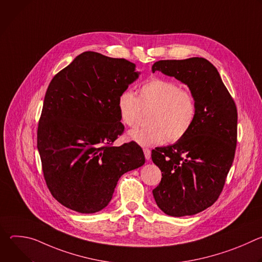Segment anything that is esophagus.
Returning a JSON list of instances; mask_svg holds the SVG:
<instances>
[{
	"label": "esophagus",
	"mask_w": 262,
	"mask_h": 262,
	"mask_svg": "<svg viewBox=\"0 0 262 262\" xmlns=\"http://www.w3.org/2000/svg\"><path fill=\"white\" fill-rule=\"evenodd\" d=\"M143 151H144V155H145V159H146L147 161L150 160V158H151V151H150V149H149V148H144Z\"/></svg>",
	"instance_id": "1"
}]
</instances>
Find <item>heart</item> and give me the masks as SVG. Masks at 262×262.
<instances>
[{"instance_id": "heart-1", "label": "heart", "mask_w": 262, "mask_h": 262, "mask_svg": "<svg viewBox=\"0 0 262 262\" xmlns=\"http://www.w3.org/2000/svg\"><path fill=\"white\" fill-rule=\"evenodd\" d=\"M117 106L122 122L128 127L139 126L142 111L151 110L148 116L150 124L129 133V137L141 145L179 141L191 130L197 116L193 92L161 78H151L142 84L138 97L129 90L123 91Z\"/></svg>"}]
</instances>
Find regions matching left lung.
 <instances>
[{"instance_id":"left-lung-1","label":"left lung","mask_w":262,"mask_h":262,"mask_svg":"<svg viewBox=\"0 0 262 262\" xmlns=\"http://www.w3.org/2000/svg\"><path fill=\"white\" fill-rule=\"evenodd\" d=\"M157 70L189 86L197 116L185 137L151 151L162 171L152 194L166 214L193 215L211 206L225 185L236 149L237 108L219 71L204 58L160 60L152 65Z\"/></svg>"}]
</instances>
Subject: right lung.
I'll use <instances>...</instances> for the list:
<instances>
[{"instance_id":"add662e5","label":"right lung","mask_w":262,"mask_h":262,"mask_svg":"<svg viewBox=\"0 0 262 262\" xmlns=\"http://www.w3.org/2000/svg\"><path fill=\"white\" fill-rule=\"evenodd\" d=\"M137 78L134 63L85 52L51 81L37 148L48 188L65 207L81 213L101 210L119 178L144 165L136 142L113 144L124 132L118 97Z\"/></svg>"}]
</instances>
